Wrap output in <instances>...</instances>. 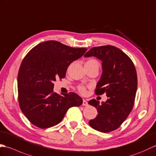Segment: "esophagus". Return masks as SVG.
Instances as JSON below:
<instances>
[{
	"label": "esophagus",
	"mask_w": 156,
	"mask_h": 156,
	"mask_svg": "<svg viewBox=\"0 0 156 156\" xmlns=\"http://www.w3.org/2000/svg\"><path fill=\"white\" fill-rule=\"evenodd\" d=\"M83 105H84V106H87L88 105V103L87 102V101H85V99L83 100Z\"/></svg>",
	"instance_id": "1"
}]
</instances>
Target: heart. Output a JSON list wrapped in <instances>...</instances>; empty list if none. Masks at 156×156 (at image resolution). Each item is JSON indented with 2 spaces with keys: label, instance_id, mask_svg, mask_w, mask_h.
Returning <instances> with one entry per match:
<instances>
[{
  "label": "heart",
  "instance_id": "b5f03b06",
  "mask_svg": "<svg viewBox=\"0 0 156 156\" xmlns=\"http://www.w3.org/2000/svg\"><path fill=\"white\" fill-rule=\"evenodd\" d=\"M86 63H97L98 64V61L94 60V59H90L88 61H87ZM79 91H80L81 93H85V88L83 87H79Z\"/></svg>",
  "mask_w": 156,
  "mask_h": 156
}]
</instances>
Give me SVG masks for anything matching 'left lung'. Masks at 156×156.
Here are the masks:
<instances>
[{"label":"left lung","instance_id":"8db88e82","mask_svg":"<svg viewBox=\"0 0 156 156\" xmlns=\"http://www.w3.org/2000/svg\"><path fill=\"white\" fill-rule=\"evenodd\" d=\"M84 57H95L102 62V75L96 85L95 94L106 93L108 99L99 103L91 99L98 114L89 124L103 133L115 130L133 109L137 87V77L132 61L118 48L111 45L95 47Z\"/></svg>","mask_w":156,"mask_h":156}]
</instances>
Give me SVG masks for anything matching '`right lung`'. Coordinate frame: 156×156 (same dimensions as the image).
I'll return each mask as SVG.
<instances>
[{"instance_id": "obj_1", "label": "right lung", "mask_w": 156, "mask_h": 156, "mask_svg": "<svg viewBox=\"0 0 156 156\" xmlns=\"http://www.w3.org/2000/svg\"><path fill=\"white\" fill-rule=\"evenodd\" d=\"M87 50L47 41L33 47L24 58L17 78L19 102L34 126L42 129L56 126L70 107L82 105V98L75 93L61 96L54 92L53 82L64 78L69 65Z\"/></svg>"}]
</instances>
